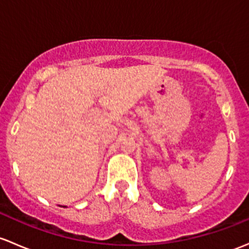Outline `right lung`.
I'll return each instance as SVG.
<instances>
[{
	"label": "right lung",
	"instance_id": "right-lung-1",
	"mask_svg": "<svg viewBox=\"0 0 249 249\" xmlns=\"http://www.w3.org/2000/svg\"><path fill=\"white\" fill-rule=\"evenodd\" d=\"M63 208H67V206H63Z\"/></svg>",
	"mask_w": 249,
	"mask_h": 249
}]
</instances>
